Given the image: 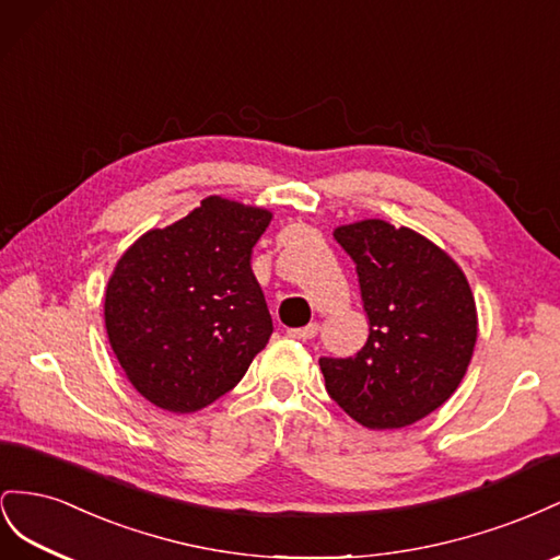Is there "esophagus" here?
Returning a JSON list of instances; mask_svg holds the SVG:
<instances>
[{"label":"esophagus","instance_id":"esophagus-1","mask_svg":"<svg viewBox=\"0 0 560 560\" xmlns=\"http://www.w3.org/2000/svg\"><path fill=\"white\" fill-rule=\"evenodd\" d=\"M316 332H318V326H316V324H310V326H305V328H293V330H289L291 338H295V340H302V342L312 340Z\"/></svg>","mask_w":560,"mask_h":560}]
</instances>
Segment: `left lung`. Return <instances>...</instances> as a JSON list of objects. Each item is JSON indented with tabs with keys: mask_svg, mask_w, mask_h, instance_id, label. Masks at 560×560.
I'll use <instances>...</instances> for the list:
<instances>
[{
	"mask_svg": "<svg viewBox=\"0 0 560 560\" xmlns=\"http://www.w3.org/2000/svg\"><path fill=\"white\" fill-rule=\"evenodd\" d=\"M332 236L357 265L371 332L354 357L318 359L326 389L363 427H408L448 401L469 369L478 335L469 281L436 244L385 220Z\"/></svg>",
	"mask_w": 560,
	"mask_h": 560,
	"instance_id": "obj_1",
	"label": "left lung"
}]
</instances>
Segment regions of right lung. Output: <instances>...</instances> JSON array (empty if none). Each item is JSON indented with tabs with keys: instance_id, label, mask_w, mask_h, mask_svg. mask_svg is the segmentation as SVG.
<instances>
[{
	"instance_id": "right-lung-1",
	"label": "right lung",
	"mask_w": 560,
	"mask_h": 560,
	"mask_svg": "<svg viewBox=\"0 0 560 560\" xmlns=\"http://www.w3.org/2000/svg\"><path fill=\"white\" fill-rule=\"evenodd\" d=\"M271 213L222 197L126 250L105 291V328L131 385L168 412L211 406L244 377L275 326L253 246Z\"/></svg>"
}]
</instances>
